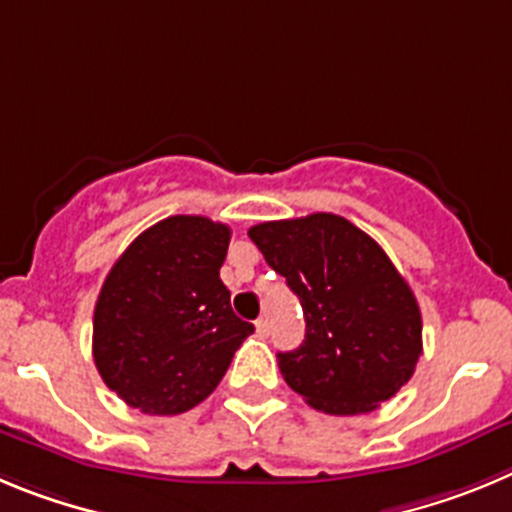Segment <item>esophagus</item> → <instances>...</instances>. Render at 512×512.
I'll use <instances>...</instances> for the list:
<instances>
[{
	"mask_svg": "<svg viewBox=\"0 0 512 512\" xmlns=\"http://www.w3.org/2000/svg\"><path fill=\"white\" fill-rule=\"evenodd\" d=\"M255 329H257V334H260V336H267V334H270V321H267V319H257L255 321Z\"/></svg>",
	"mask_w": 512,
	"mask_h": 512,
	"instance_id": "obj_1",
	"label": "esophagus"
}]
</instances>
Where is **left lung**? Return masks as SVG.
<instances>
[{
  "instance_id": "1",
  "label": "left lung",
  "mask_w": 512,
  "mask_h": 512,
  "mask_svg": "<svg viewBox=\"0 0 512 512\" xmlns=\"http://www.w3.org/2000/svg\"><path fill=\"white\" fill-rule=\"evenodd\" d=\"M250 239L301 298L306 339L278 352L290 388L331 416L367 413L413 377L423 352L411 285L370 234L344 216L262 222Z\"/></svg>"
}]
</instances>
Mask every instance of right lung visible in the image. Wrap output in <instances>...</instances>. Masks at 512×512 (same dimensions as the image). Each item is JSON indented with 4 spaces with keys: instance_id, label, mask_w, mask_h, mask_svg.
Listing matches in <instances>:
<instances>
[{
    "instance_id": "right-lung-1",
    "label": "right lung",
    "mask_w": 512,
    "mask_h": 512,
    "mask_svg": "<svg viewBox=\"0 0 512 512\" xmlns=\"http://www.w3.org/2000/svg\"><path fill=\"white\" fill-rule=\"evenodd\" d=\"M232 229L168 216L122 252L94 308L101 380L147 416H176L209 398L255 326L232 311L219 278Z\"/></svg>"
}]
</instances>
